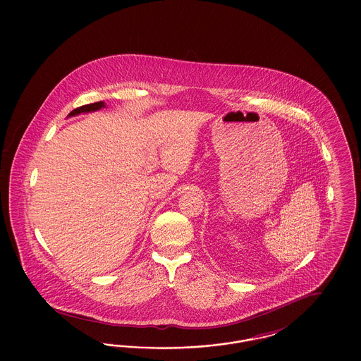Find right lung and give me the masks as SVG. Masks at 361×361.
<instances>
[{
  "mask_svg": "<svg viewBox=\"0 0 361 361\" xmlns=\"http://www.w3.org/2000/svg\"><path fill=\"white\" fill-rule=\"evenodd\" d=\"M103 106H105L103 102H97V103L93 104H86V105H82V106H78V108L73 109V111L70 112V116L78 115V114H81V112H90V111H97V109H100V108H103Z\"/></svg>",
  "mask_w": 361,
  "mask_h": 361,
  "instance_id": "1",
  "label": "right lung"
}]
</instances>
